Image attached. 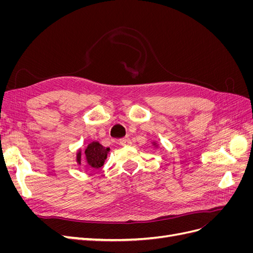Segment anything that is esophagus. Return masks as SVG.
I'll list each match as a JSON object with an SVG mask.
<instances>
[{"instance_id":"esophagus-1","label":"esophagus","mask_w":253,"mask_h":253,"mask_svg":"<svg viewBox=\"0 0 253 253\" xmlns=\"http://www.w3.org/2000/svg\"><path fill=\"white\" fill-rule=\"evenodd\" d=\"M120 144L121 145H125V147H126V145H131L132 144V140L127 138V137H126V138H122L120 139Z\"/></svg>"}]
</instances>
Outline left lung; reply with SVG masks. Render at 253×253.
<instances>
[{"label": "left lung", "mask_w": 253, "mask_h": 253, "mask_svg": "<svg viewBox=\"0 0 253 253\" xmlns=\"http://www.w3.org/2000/svg\"><path fill=\"white\" fill-rule=\"evenodd\" d=\"M152 144H153V147H154L155 149H158V148H159V144L157 143V141H154V140H153V141H152Z\"/></svg>", "instance_id": "8db88e82"}]
</instances>
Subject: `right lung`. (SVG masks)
<instances>
[{
    "label": "right lung",
    "instance_id": "right-lung-1",
    "mask_svg": "<svg viewBox=\"0 0 253 253\" xmlns=\"http://www.w3.org/2000/svg\"><path fill=\"white\" fill-rule=\"evenodd\" d=\"M110 148H104L98 141H91L87 144V147L84 151V159H85L86 167L91 168V169H99L104 165V162L108 158ZM82 151L79 149L76 153V162L80 166L82 160Z\"/></svg>",
    "mask_w": 253,
    "mask_h": 253
}]
</instances>
